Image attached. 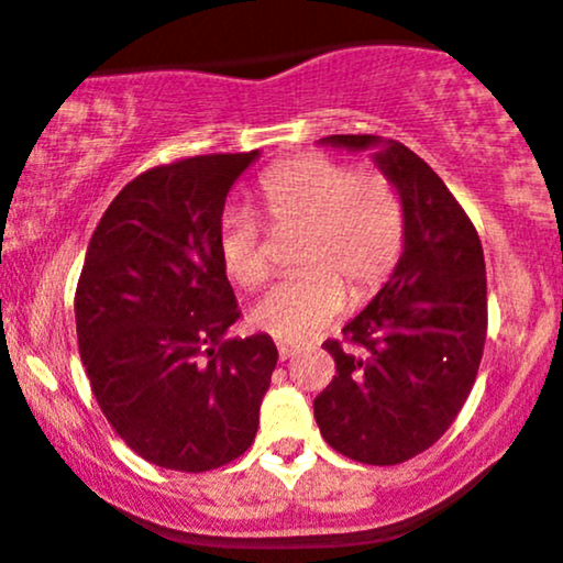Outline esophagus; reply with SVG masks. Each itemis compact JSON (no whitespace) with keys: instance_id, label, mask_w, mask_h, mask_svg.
I'll list each match as a JSON object with an SVG mask.
<instances>
[{"instance_id":"obj_1","label":"esophagus","mask_w":563,"mask_h":563,"mask_svg":"<svg viewBox=\"0 0 563 563\" xmlns=\"http://www.w3.org/2000/svg\"><path fill=\"white\" fill-rule=\"evenodd\" d=\"M302 352V349L297 346V343H288V341H277V354H280V360H291L297 357V354Z\"/></svg>"}]
</instances>
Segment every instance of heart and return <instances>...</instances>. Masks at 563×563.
<instances>
[{"label": "heart", "instance_id": "obj_1", "mask_svg": "<svg viewBox=\"0 0 563 563\" xmlns=\"http://www.w3.org/2000/svg\"><path fill=\"white\" fill-rule=\"evenodd\" d=\"M258 203L272 228H302L297 275L272 286L253 321L283 341H305L354 302L374 297L407 244V209L393 178L354 170L330 156H299L261 176ZM217 255L242 288L266 280L264 228L250 211L228 209L217 225Z\"/></svg>", "mask_w": 563, "mask_h": 563}]
</instances>
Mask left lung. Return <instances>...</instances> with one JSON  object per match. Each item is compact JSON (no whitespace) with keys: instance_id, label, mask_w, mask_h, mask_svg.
<instances>
[{"instance_id":"1","label":"left lung","mask_w":563,"mask_h":563,"mask_svg":"<svg viewBox=\"0 0 563 563\" xmlns=\"http://www.w3.org/2000/svg\"><path fill=\"white\" fill-rule=\"evenodd\" d=\"M324 143L363 151L379 140L332 134ZM376 165L404 198L407 244L343 341L321 343L335 376L313 415L338 454L398 465L432 449L471 396L487 341V269L471 217L427 162L390 140Z\"/></svg>"}]
</instances>
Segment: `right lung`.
Masks as SVG:
<instances>
[{
	"mask_svg": "<svg viewBox=\"0 0 563 563\" xmlns=\"http://www.w3.org/2000/svg\"><path fill=\"white\" fill-rule=\"evenodd\" d=\"M255 156L140 173L103 211L76 283L92 396L118 438L167 471L228 465L258 432L277 349L264 332L228 338L242 313L217 255L225 198Z\"/></svg>",
	"mask_w": 563,
	"mask_h": 563,
	"instance_id": "obj_1",
	"label": "right lung"
}]
</instances>
